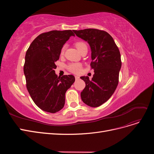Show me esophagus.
<instances>
[{
  "instance_id": "34e87169",
  "label": "esophagus",
  "mask_w": 154,
  "mask_h": 154,
  "mask_svg": "<svg viewBox=\"0 0 154 154\" xmlns=\"http://www.w3.org/2000/svg\"><path fill=\"white\" fill-rule=\"evenodd\" d=\"M75 79H76V80H79V79H80V77H79V76H75Z\"/></svg>"
}]
</instances>
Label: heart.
I'll list each match as a JSON object with an SVG mask.
<instances>
[{
  "instance_id": "1",
  "label": "heart",
  "mask_w": 154,
  "mask_h": 154,
  "mask_svg": "<svg viewBox=\"0 0 154 154\" xmlns=\"http://www.w3.org/2000/svg\"><path fill=\"white\" fill-rule=\"evenodd\" d=\"M75 45H76L77 49L78 50V51L80 53L84 49H87V45L84 42H76L75 44ZM65 49H66V48H65V46H64V47H63L62 49H61V51H60V54L63 55L64 54ZM67 68L71 72L77 74V73H79L80 72L81 69H82V65L79 63H70L68 66Z\"/></svg>"
}]
</instances>
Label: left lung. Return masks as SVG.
Returning a JSON list of instances; mask_svg holds the SVG:
<instances>
[{
    "label": "left lung",
    "instance_id": "1",
    "mask_svg": "<svg viewBox=\"0 0 154 154\" xmlns=\"http://www.w3.org/2000/svg\"><path fill=\"white\" fill-rule=\"evenodd\" d=\"M79 38L87 42L91 49V68L94 74L92 80L80 78L85 87L81 92L83 103L91 107L103 104L114 94L119 82L122 67L119 50L108 32L96 29L73 30Z\"/></svg>",
    "mask_w": 154,
    "mask_h": 154
}]
</instances>
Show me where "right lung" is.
<instances>
[{
  "label": "right lung",
  "mask_w": 154,
  "mask_h": 154,
  "mask_svg": "<svg viewBox=\"0 0 154 154\" xmlns=\"http://www.w3.org/2000/svg\"><path fill=\"white\" fill-rule=\"evenodd\" d=\"M71 36V30L51 31L38 35L26 53L24 72L26 87L32 100L40 109L55 113L63 109L66 92L73 84V75L56 74L55 62Z\"/></svg>",
  "instance_id": "right-lung-1"
}]
</instances>
